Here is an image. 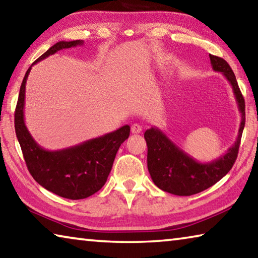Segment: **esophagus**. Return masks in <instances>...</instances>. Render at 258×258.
<instances>
[{"label": "esophagus", "instance_id": "esophagus-1", "mask_svg": "<svg viewBox=\"0 0 258 258\" xmlns=\"http://www.w3.org/2000/svg\"><path fill=\"white\" fill-rule=\"evenodd\" d=\"M131 132L133 134H139L142 132V126L140 124H133L132 127H131Z\"/></svg>", "mask_w": 258, "mask_h": 258}]
</instances>
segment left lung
<instances>
[{"mask_svg":"<svg viewBox=\"0 0 258 258\" xmlns=\"http://www.w3.org/2000/svg\"><path fill=\"white\" fill-rule=\"evenodd\" d=\"M215 72L222 73L232 86L239 111L241 113L235 142L223 156L209 163H200L168 139L156 126L147 130L145 139L148 146V171L155 184L163 191L176 196H192L208 189L225 176L237 159L242 131L244 127V100L232 69L224 59L209 54Z\"/></svg>","mask_w":258,"mask_h":258,"instance_id":"1","label":"left lung"}]
</instances>
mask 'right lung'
I'll return each mask as SVG.
<instances>
[{
    "instance_id": "add662e5",
    "label": "right lung",
    "mask_w": 258,
    "mask_h": 258,
    "mask_svg": "<svg viewBox=\"0 0 258 258\" xmlns=\"http://www.w3.org/2000/svg\"><path fill=\"white\" fill-rule=\"evenodd\" d=\"M83 41H60L51 46L35 62L54 54L55 52L83 45ZM32 66L26 72L21 83L15 112L17 139L29 173L38 184L67 199H84L98 192L107 182L113 160L119 147L130 137V126L87 140L80 145L61 150H46L33 139L25 124L26 82Z\"/></svg>"
}]
</instances>
